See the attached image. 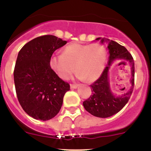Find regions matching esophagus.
Segmentation results:
<instances>
[{"label":"esophagus","instance_id":"obj_1","mask_svg":"<svg viewBox=\"0 0 151 151\" xmlns=\"http://www.w3.org/2000/svg\"><path fill=\"white\" fill-rule=\"evenodd\" d=\"M70 87L71 89H77V84H70Z\"/></svg>","mask_w":151,"mask_h":151}]
</instances>
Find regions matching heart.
<instances>
[{"label": "heart", "mask_w": 151, "mask_h": 151, "mask_svg": "<svg viewBox=\"0 0 151 151\" xmlns=\"http://www.w3.org/2000/svg\"><path fill=\"white\" fill-rule=\"evenodd\" d=\"M106 61L107 51L103 46L74 43L66 46L62 54H54L49 64L61 79H69L76 69L79 79L93 82L102 74Z\"/></svg>", "instance_id": "obj_1"}]
</instances>
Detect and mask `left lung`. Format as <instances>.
I'll return each instance as SVG.
<instances>
[{"label":"left lung","instance_id":"left-lung-1","mask_svg":"<svg viewBox=\"0 0 151 151\" xmlns=\"http://www.w3.org/2000/svg\"><path fill=\"white\" fill-rule=\"evenodd\" d=\"M96 40H100L102 44L105 41L107 43L110 54L108 64L104 69L100 78L90 85L92 94L87 100L84 101L83 106L91 115L105 118L117 113L128 102L134 88L135 64L132 55L123 46L108 39L97 38ZM115 59L127 60L132 66V87L128 92L119 97L114 96L111 91L108 77L109 69Z\"/></svg>","mask_w":151,"mask_h":151}]
</instances>
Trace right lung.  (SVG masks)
<instances>
[{"label": "right lung", "mask_w": 151, "mask_h": 151, "mask_svg": "<svg viewBox=\"0 0 151 151\" xmlns=\"http://www.w3.org/2000/svg\"><path fill=\"white\" fill-rule=\"evenodd\" d=\"M67 43L55 36H41L25 44L18 54L14 72L16 94L23 110L36 120L55 117L70 89L49 64L53 53Z\"/></svg>", "instance_id": "1"}]
</instances>
